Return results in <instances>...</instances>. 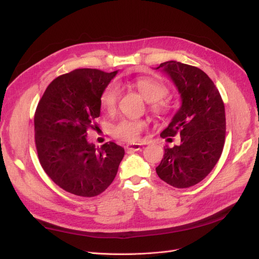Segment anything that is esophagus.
I'll return each instance as SVG.
<instances>
[{
	"label": "esophagus",
	"instance_id": "34e87169",
	"mask_svg": "<svg viewBox=\"0 0 259 259\" xmlns=\"http://www.w3.org/2000/svg\"><path fill=\"white\" fill-rule=\"evenodd\" d=\"M140 147H142V145L140 144H128L126 146V149H127V151H138Z\"/></svg>",
	"mask_w": 259,
	"mask_h": 259
}]
</instances>
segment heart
Listing matches in <instances>:
<instances>
[{"label":"heart","mask_w":259,"mask_h":259,"mask_svg":"<svg viewBox=\"0 0 259 259\" xmlns=\"http://www.w3.org/2000/svg\"><path fill=\"white\" fill-rule=\"evenodd\" d=\"M133 88H135L138 93L144 97L147 103L151 104V110L155 114H161L165 111V106L162 100L167 95L168 90L165 85L159 80L148 76H139L133 80ZM120 96V89L115 83H110L101 93L100 103L108 111H112L116 106L117 99ZM146 124L140 120L124 119L112 126V135L125 142H135L138 139L140 132L144 130Z\"/></svg>","instance_id":"b5f03b06"}]
</instances>
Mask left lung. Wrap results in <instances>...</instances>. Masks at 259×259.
<instances>
[{"label":"left lung","mask_w":259,"mask_h":259,"mask_svg":"<svg viewBox=\"0 0 259 259\" xmlns=\"http://www.w3.org/2000/svg\"><path fill=\"white\" fill-rule=\"evenodd\" d=\"M161 69L175 85L182 104L161 133L180 135V145L164 147L156 174L175 188H189L204 179L221 158L225 144V106L218 90L201 69L170 60ZM170 139V138H167Z\"/></svg>","instance_id":"left-lung-1"}]
</instances>
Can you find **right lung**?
Listing matches in <instances>:
<instances>
[{"instance_id":"obj_1","label":"right lung","mask_w":259,"mask_h":259,"mask_svg":"<svg viewBox=\"0 0 259 259\" xmlns=\"http://www.w3.org/2000/svg\"><path fill=\"white\" fill-rule=\"evenodd\" d=\"M76 69L56 77L46 89L34 115L35 146L45 173L62 189L96 197L111 185L124 148L88 140V128L100 115L101 93L116 75Z\"/></svg>"}]
</instances>
